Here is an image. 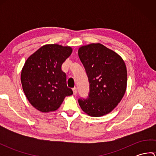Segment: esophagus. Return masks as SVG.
<instances>
[{
  "mask_svg": "<svg viewBox=\"0 0 156 156\" xmlns=\"http://www.w3.org/2000/svg\"><path fill=\"white\" fill-rule=\"evenodd\" d=\"M72 90H73V93H74V95L76 94V93H77V88H76V87H74L72 88Z\"/></svg>",
  "mask_w": 156,
  "mask_h": 156,
  "instance_id": "34e87169",
  "label": "esophagus"
}]
</instances>
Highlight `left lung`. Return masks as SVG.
<instances>
[{
	"mask_svg": "<svg viewBox=\"0 0 156 156\" xmlns=\"http://www.w3.org/2000/svg\"><path fill=\"white\" fill-rule=\"evenodd\" d=\"M78 56L89 82L87 98H80L82 111L91 117H101L111 112L123 97L127 73L124 61L117 53L101 44L82 46Z\"/></svg>",
	"mask_w": 156,
	"mask_h": 156,
	"instance_id": "8db88e82",
	"label": "left lung"
}]
</instances>
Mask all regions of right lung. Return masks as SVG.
<instances>
[{"label": "right lung", "mask_w": 156, "mask_h": 156, "mask_svg": "<svg viewBox=\"0 0 156 156\" xmlns=\"http://www.w3.org/2000/svg\"><path fill=\"white\" fill-rule=\"evenodd\" d=\"M70 47L57 44L42 46L26 60L21 71L23 90L33 107L39 111H54L66 97L73 94L66 84L62 65L71 55Z\"/></svg>", "instance_id": "right-lung-1"}]
</instances>
